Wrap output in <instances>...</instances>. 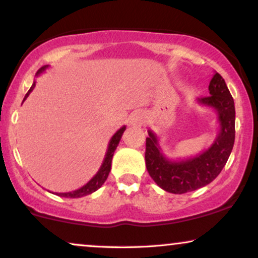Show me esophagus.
Here are the masks:
<instances>
[{
	"mask_svg": "<svg viewBox=\"0 0 258 258\" xmlns=\"http://www.w3.org/2000/svg\"><path fill=\"white\" fill-rule=\"evenodd\" d=\"M144 115L142 112H136L130 119V125L131 126H142L144 123Z\"/></svg>",
	"mask_w": 258,
	"mask_h": 258,
	"instance_id": "34e87169",
	"label": "esophagus"
}]
</instances>
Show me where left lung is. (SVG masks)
I'll list each match as a JSON object with an SVG mask.
<instances>
[{
	"label": "left lung",
	"mask_w": 258,
	"mask_h": 258,
	"mask_svg": "<svg viewBox=\"0 0 258 258\" xmlns=\"http://www.w3.org/2000/svg\"><path fill=\"white\" fill-rule=\"evenodd\" d=\"M210 96L197 98L200 105L217 112L218 135L209 149L191 158L171 160L162 153L159 137L148 130L146 166L160 188L172 194L197 190L211 183L226 165L235 139V106L226 81L215 73L209 85Z\"/></svg>",
	"instance_id": "obj_1"
}]
</instances>
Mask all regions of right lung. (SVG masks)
I'll list each match as a JSON object with an SVG mask.
<instances>
[{"label":"right lung","instance_id":"right-lung-1","mask_svg":"<svg viewBox=\"0 0 258 258\" xmlns=\"http://www.w3.org/2000/svg\"><path fill=\"white\" fill-rule=\"evenodd\" d=\"M48 68V65H44V67L41 68V69H38V72L36 73V76L41 75L44 70ZM35 85H36V82L34 81V84H32L31 88L29 90L28 93L25 94V98L24 100L28 98L29 94L31 93V91L35 88ZM23 100V102H24ZM126 130V126H122L120 130H117L116 132H115V135L112 136L110 138V141H109V144H108V149H106V153H105V158L103 160V164L100 168L98 170V172L94 174L92 178L88 180L87 183L84 186H81V188L76 189V190H73V191H69V193H55L59 197H64V198H82V197H86V195L88 194H92L94 193L96 190H98V189L104 184V182L108 178L109 176V172H110V168H111V160H112V156H114V152L116 150L117 146H119V142L121 137H122L123 132H125Z\"/></svg>","mask_w":258,"mask_h":258}]
</instances>
